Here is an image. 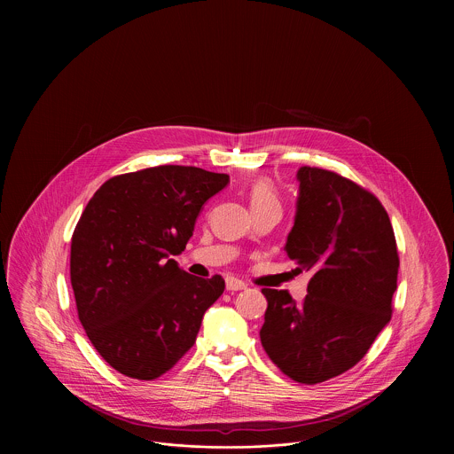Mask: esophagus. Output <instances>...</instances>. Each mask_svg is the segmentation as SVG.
<instances>
[{"label":"esophagus","mask_w":454,"mask_h":454,"mask_svg":"<svg viewBox=\"0 0 454 454\" xmlns=\"http://www.w3.org/2000/svg\"><path fill=\"white\" fill-rule=\"evenodd\" d=\"M225 288H227V292H239V290H245V288H247V285H245L241 279L227 278V281H225Z\"/></svg>","instance_id":"34e87169"}]
</instances>
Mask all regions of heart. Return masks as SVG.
Wrapping results in <instances>:
<instances>
[{
	"mask_svg": "<svg viewBox=\"0 0 454 454\" xmlns=\"http://www.w3.org/2000/svg\"><path fill=\"white\" fill-rule=\"evenodd\" d=\"M250 202L252 207L265 204V202H278V194L274 185L269 180H257L252 187H250Z\"/></svg>",
	"mask_w": 454,
	"mask_h": 454,
	"instance_id": "heart-1",
	"label": "heart"
}]
</instances>
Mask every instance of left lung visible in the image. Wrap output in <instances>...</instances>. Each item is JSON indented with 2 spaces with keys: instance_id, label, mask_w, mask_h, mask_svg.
Here are the masks:
<instances>
[{
  "instance_id": "8db88e82",
  "label": "left lung",
  "mask_w": 454,
  "mask_h": 454,
  "mask_svg": "<svg viewBox=\"0 0 454 454\" xmlns=\"http://www.w3.org/2000/svg\"><path fill=\"white\" fill-rule=\"evenodd\" d=\"M297 180L285 250L311 274L308 295L297 304L286 290L263 288L260 340L283 374L317 385L356 365L388 325L398 252L376 195L320 168L302 166Z\"/></svg>"
}]
</instances>
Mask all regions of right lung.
Instances as JSON below:
<instances>
[{
    "label": "right lung",
    "mask_w": 454,
    "mask_h": 454,
    "mask_svg": "<svg viewBox=\"0 0 454 454\" xmlns=\"http://www.w3.org/2000/svg\"><path fill=\"white\" fill-rule=\"evenodd\" d=\"M227 184L223 173L157 166L110 178L85 206L69 259L78 320L121 374L152 381L175 367L223 294L222 276L195 278L171 255Z\"/></svg>",
    "instance_id": "right-lung-1"
}]
</instances>
